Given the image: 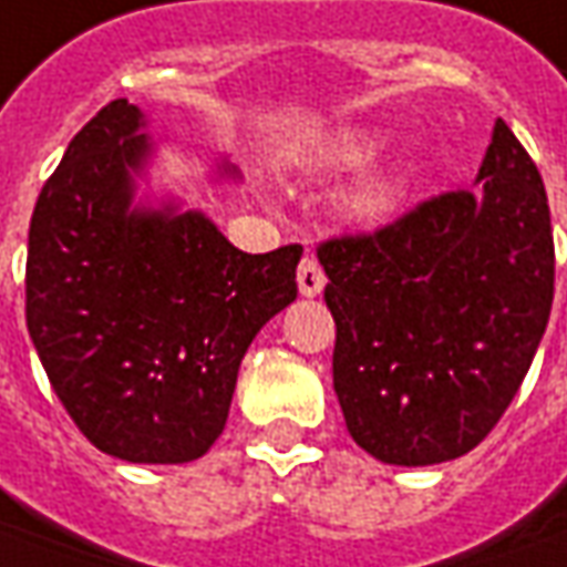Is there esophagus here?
<instances>
[{
  "mask_svg": "<svg viewBox=\"0 0 567 567\" xmlns=\"http://www.w3.org/2000/svg\"><path fill=\"white\" fill-rule=\"evenodd\" d=\"M296 280H299V292H302V296H318V292L323 290V284H327L321 265H318V259H311V256H306V259L299 261V275H296Z\"/></svg>",
  "mask_w": 567,
  "mask_h": 567,
  "instance_id": "esophagus-1",
  "label": "esophagus"
}]
</instances>
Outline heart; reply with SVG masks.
Returning a JSON list of instances; mask_svg holds the SVG:
<instances>
[{"label":"heart","mask_w":567,"mask_h":567,"mask_svg":"<svg viewBox=\"0 0 567 567\" xmlns=\"http://www.w3.org/2000/svg\"><path fill=\"white\" fill-rule=\"evenodd\" d=\"M373 147H377V142L367 132H339V135H333L318 151V166H323V169H351V166H361L373 154ZM395 178H389V175H370L351 194V216H358L361 221H377V218H382L395 206Z\"/></svg>","instance_id":"b5f03b06"}]
</instances>
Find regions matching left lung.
<instances>
[{"mask_svg": "<svg viewBox=\"0 0 567 567\" xmlns=\"http://www.w3.org/2000/svg\"><path fill=\"white\" fill-rule=\"evenodd\" d=\"M475 182L373 234L318 246L339 408L354 444L392 466H432L478 447L549 321L556 246L546 187L503 120Z\"/></svg>", "mask_w": 567, "mask_h": 567, "instance_id": "left-lung-1", "label": "left lung"}]
</instances>
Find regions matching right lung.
<instances>
[{"label": "right lung", "mask_w": 567, "mask_h": 567, "mask_svg": "<svg viewBox=\"0 0 567 567\" xmlns=\"http://www.w3.org/2000/svg\"><path fill=\"white\" fill-rule=\"evenodd\" d=\"M142 126L135 104L111 101L42 187L27 330L97 451L190 463L225 429L249 342L296 299L302 246L249 256L203 213L128 209L132 172L151 154Z\"/></svg>", "instance_id": "add662e5"}]
</instances>
